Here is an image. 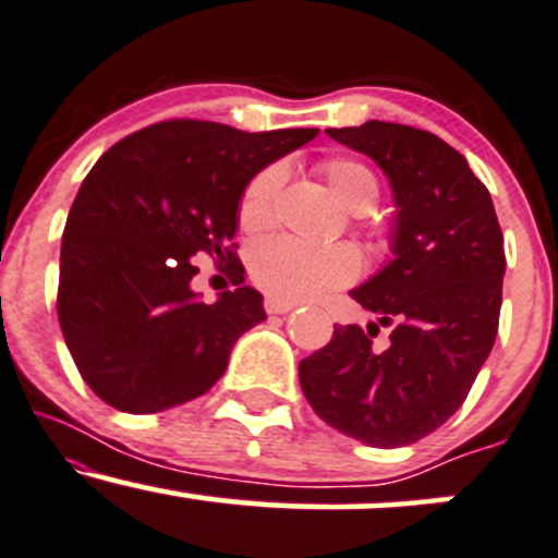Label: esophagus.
I'll list each match as a JSON object with an SVG mask.
<instances>
[{
  "mask_svg": "<svg viewBox=\"0 0 558 558\" xmlns=\"http://www.w3.org/2000/svg\"><path fill=\"white\" fill-rule=\"evenodd\" d=\"M265 308H267V314H288V312H291V308H296V304H293V301L267 296L265 299Z\"/></svg>",
  "mask_w": 558,
  "mask_h": 558,
  "instance_id": "34e87169",
  "label": "esophagus"
}]
</instances>
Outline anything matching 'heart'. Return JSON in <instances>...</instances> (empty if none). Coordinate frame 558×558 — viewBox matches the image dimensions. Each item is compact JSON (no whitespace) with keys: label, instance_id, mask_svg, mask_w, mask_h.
I'll list each match as a JSON object with an SVG mask.
<instances>
[{"label":"heart","instance_id":"heart-1","mask_svg":"<svg viewBox=\"0 0 558 558\" xmlns=\"http://www.w3.org/2000/svg\"><path fill=\"white\" fill-rule=\"evenodd\" d=\"M325 177L340 205L351 213H368L377 203V179L359 160L335 158L325 163ZM283 184V169L267 166L259 171L239 203V223L244 231H262L272 218V203ZM250 275L262 291L283 301H306L319 293L351 283L359 272V257L348 246H312L291 236L262 239L252 246Z\"/></svg>","mask_w":558,"mask_h":558}]
</instances>
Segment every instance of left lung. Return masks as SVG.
Masks as SVG:
<instances>
[{"label":"left lung","instance_id":"8db88e82","mask_svg":"<svg viewBox=\"0 0 558 558\" xmlns=\"http://www.w3.org/2000/svg\"><path fill=\"white\" fill-rule=\"evenodd\" d=\"M385 171L395 199L392 259L351 296L377 322L335 325L299 364L308 405L368 447H405L465 402L499 330L505 236L492 194L432 132L372 122L325 130ZM389 324L390 343H373Z\"/></svg>","mask_w":558,"mask_h":558}]
</instances>
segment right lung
Instances as JSON below:
<instances>
[{
  "mask_svg": "<svg viewBox=\"0 0 558 558\" xmlns=\"http://www.w3.org/2000/svg\"><path fill=\"white\" fill-rule=\"evenodd\" d=\"M319 130L241 132L173 119L119 140L80 186L62 236L57 312L85 385L124 413H158L223 377L267 317L231 239L262 169ZM228 260L236 292L205 305L193 259Z\"/></svg>",
  "mask_w": 558,
  "mask_h": 558,
  "instance_id": "1",
  "label": "right lung"
}]
</instances>
